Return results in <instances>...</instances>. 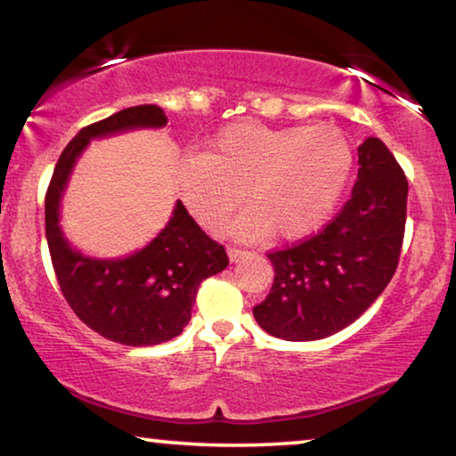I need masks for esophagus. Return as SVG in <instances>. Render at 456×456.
Masks as SVG:
<instances>
[{
    "label": "esophagus",
    "mask_w": 456,
    "mask_h": 456,
    "mask_svg": "<svg viewBox=\"0 0 456 456\" xmlns=\"http://www.w3.org/2000/svg\"><path fill=\"white\" fill-rule=\"evenodd\" d=\"M227 256H229L231 264H237V261H243L245 257H249L251 253L249 251H243V249H237V247H229Z\"/></svg>",
    "instance_id": "1"
}]
</instances>
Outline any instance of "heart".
Returning <instances> with one entry per match:
<instances>
[{"label": "heart", "mask_w": 456, "mask_h": 456, "mask_svg": "<svg viewBox=\"0 0 456 456\" xmlns=\"http://www.w3.org/2000/svg\"><path fill=\"white\" fill-rule=\"evenodd\" d=\"M354 151L342 130L320 126H223L203 157H184L176 189L192 219L217 231L245 197L251 205L229 225L237 239H264L275 231L296 241L318 231L342 199Z\"/></svg>", "instance_id": "b5f03b06"}]
</instances>
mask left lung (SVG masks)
Wrapping results in <instances>:
<instances>
[{
    "label": "left lung",
    "mask_w": 456,
    "mask_h": 456,
    "mask_svg": "<svg viewBox=\"0 0 456 456\" xmlns=\"http://www.w3.org/2000/svg\"><path fill=\"white\" fill-rule=\"evenodd\" d=\"M358 181L344 209L318 235L269 253L273 285L253 307L267 334L288 342L328 338L372 305L396 272L408 181L380 138L358 149Z\"/></svg>",
    "instance_id": "obj_1"
}]
</instances>
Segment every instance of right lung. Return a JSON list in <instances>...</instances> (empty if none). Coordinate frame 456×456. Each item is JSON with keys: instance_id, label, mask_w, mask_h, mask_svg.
I'll list each match as a JSON object with an SVG mask.
<instances>
[{"instance_id": "obj_1", "label": "right lung", "mask_w": 456, "mask_h": 456, "mask_svg": "<svg viewBox=\"0 0 456 456\" xmlns=\"http://www.w3.org/2000/svg\"><path fill=\"white\" fill-rule=\"evenodd\" d=\"M165 125L163 108L141 104L82 128L60 154L45 195V239L66 302L90 330L125 346H157L179 336L200 281L227 267V253L176 200L171 219L142 249L125 257L86 256L60 225L61 197L90 141Z\"/></svg>"}]
</instances>
